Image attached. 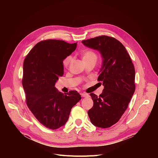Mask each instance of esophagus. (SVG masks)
<instances>
[{
	"instance_id": "obj_1",
	"label": "esophagus",
	"mask_w": 158,
	"mask_h": 158,
	"mask_svg": "<svg viewBox=\"0 0 158 158\" xmlns=\"http://www.w3.org/2000/svg\"><path fill=\"white\" fill-rule=\"evenodd\" d=\"M81 95L83 98H89V95L88 94H87V93H81Z\"/></svg>"
}]
</instances>
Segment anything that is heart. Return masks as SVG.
<instances>
[{
  "label": "heart",
  "instance_id": "b5f03b06",
  "mask_svg": "<svg viewBox=\"0 0 158 158\" xmlns=\"http://www.w3.org/2000/svg\"><path fill=\"white\" fill-rule=\"evenodd\" d=\"M91 59H94V60H97L96 54L91 51H85L82 54V60H91ZM71 60H72V57L71 56L67 57L64 61V65H65V66L68 65L70 64V62H71Z\"/></svg>",
  "mask_w": 158,
  "mask_h": 158
}]
</instances>
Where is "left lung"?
<instances>
[{"label":"left lung","mask_w":158,"mask_h":158,"mask_svg":"<svg viewBox=\"0 0 158 158\" xmlns=\"http://www.w3.org/2000/svg\"><path fill=\"white\" fill-rule=\"evenodd\" d=\"M82 43L98 51L102 59L98 80L104 89L99 96L90 94L94 104L87 113L95 126L110 127L120 119L134 94V67L125 47L114 37L101 35Z\"/></svg>","instance_id":"1"}]
</instances>
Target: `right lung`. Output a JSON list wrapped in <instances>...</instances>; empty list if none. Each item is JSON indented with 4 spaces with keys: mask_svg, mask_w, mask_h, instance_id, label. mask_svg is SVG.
Segmentation results:
<instances>
[{
    "mask_svg": "<svg viewBox=\"0 0 158 158\" xmlns=\"http://www.w3.org/2000/svg\"><path fill=\"white\" fill-rule=\"evenodd\" d=\"M76 47L77 43L43 40L32 49L24 62L22 86L27 105L39 122L51 129L64 126L73 107L81 99L76 91L64 94L55 87L64 74L63 60Z\"/></svg>",
    "mask_w": 158,
    "mask_h": 158,
    "instance_id": "1",
    "label": "right lung"
}]
</instances>
